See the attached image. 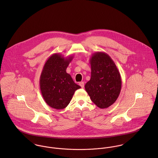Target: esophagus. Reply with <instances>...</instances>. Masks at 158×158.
Instances as JSON below:
<instances>
[{
	"instance_id": "obj_1",
	"label": "esophagus",
	"mask_w": 158,
	"mask_h": 158,
	"mask_svg": "<svg viewBox=\"0 0 158 158\" xmlns=\"http://www.w3.org/2000/svg\"><path fill=\"white\" fill-rule=\"evenodd\" d=\"M84 82L83 81H81V82H80V83H79V85H80V86L81 87V88H84Z\"/></svg>"
}]
</instances>
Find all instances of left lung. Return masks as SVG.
<instances>
[{
  "label": "left lung",
  "instance_id": "1",
  "mask_svg": "<svg viewBox=\"0 0 158 158\" xmlns=\"http://www.w3.org/2000/svg\"><path fill=\"white\" fill-rule=\"evenodd\" d=\"M91 77L85 89L91 100L101 109L107 108L116 101L122 88L120 74L111 58L97 52L90 58Z\"/></svg>",
  "mask_w": 158,
  "mask_h": 158
}]
</instances>
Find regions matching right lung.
Wrapping results in <instances>:
<instances>
[{"instance_id": "right-lung-1", "label": "right lung", "mask_w": 158, "mask_h": 158, "mask_svg": "<svg viewBox=\"0 0 158 158\" xmlns=\"http://www.w3.org/2000/svg\"><path fill=\"white\" fill-rule=\"evenodd\" d=\"M73 57L65 58L60 53H54L48 58L43 67L40 80V89L46 103L52 108H65L75 91L81 88L66 72Z\"/></svg>"}]
</instances>
